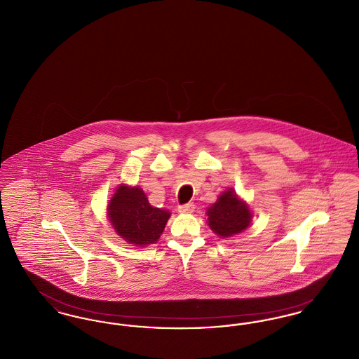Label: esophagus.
Wrapping results in <instances>:
<instances>
[{"instance_id": "obj_1", "label": "esophagus", "mask_w": 359, "mask_h": 359, "mask_svg": "<svg viewBox=\"0 0 359 359\" xmlns=\"http://www.w3.org/2000/svg\"><path fill=\"white\" fill-rule=\"evenodd\" d=\"M177 211L180 214H191L195 211V205L194 203H187V205H182L177 207Z\"/></svg>"}]
</instances>
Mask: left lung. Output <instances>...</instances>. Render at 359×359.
Wrapping results in <instances>:
<instances>
[{"label": "left lung", "mask_w": 359, "mask_h": 359, "mask_svg": "<svg viewBox=\"0 0 359 359\" xmlns=\"http://www.w3.org/2000/svg\"><path fill=\"white\" fill-rule=\"evenodd\" d=\"M210 229L219 237L227 238L246 230L252 222V211L241 201L234 189L229 188L205 211Z\"/></svg>", "instance_id": "1"}]
</instances>
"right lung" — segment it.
I'll return each mask as SVG.
<instances>
[{
  "instance_id": "add662e5",
  "label": "right lung",
  "mask_w": 359,
  "mask_h": 359,
  "mask_svg": "<svg viewBox=\"0 0 359 359\" xmlns=\"http://www.w3.org/2000/svg\"><path fill=\"white\" fill-rule=\"evenodd\" d=\"M107 215L121 238L142 248L160 238L171 212L151 205L141 188L121 184L107 205Z\"/></svg>"
}]
</instances>
